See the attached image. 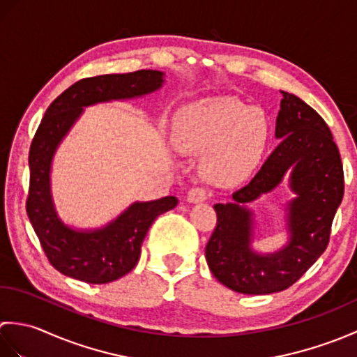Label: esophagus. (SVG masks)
Instances as JSON below:
<instances>
[{
	"instance_id": "obj_1",
	"label": "esophagus",
	"mask_w": 357,
	"mask_h": 357,
	"mask_svg": "<svg viewBox=\"0 0 357 357\" xmlns=\"http://www.w3.org/2000/svg\"><path fill=\"white\" fill-rule=\"evenodd\" d=\"M210 196H211V193L207 190V188L193 187V188H190V190H188L187 199H188V202H202V201L208 199Z\"/></svg>"
}]
</instances>
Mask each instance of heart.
Instances as JSON below:
<instances>
[{
    "label": "heart",
    "mask_w": 357,
    "mask_h": 357,
    "mask_svg": "<svg viewBox=\"0 0 357 357\" xmlns=\"http://www.w3.org/2000/svg\"><path fill=\"white\" fill-rule=\"evenodd\" d=\"M268 136V121L259 109L234 98H208L178 113L173 142L185 155L208 151L202 172L210 183L225 185L244 179L255 169Z\"/></svg>",
    "instance_id": "heart-1"
}]
</instances>
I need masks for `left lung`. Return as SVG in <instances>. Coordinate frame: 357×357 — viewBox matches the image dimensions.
I'll use <instances>...</instances> for the list:
<instances>
[{
	"instance_id": "8db88e82",
	"label": "left lung",
	"mask_w": 357,
	"mask_h": 357,
	"mask_svg": "<svg viewBox=\"0 0 357 357\" xmlns=\"http://www.w3.org/2000/svg\"><path fill=\"white\" fill-rule=\"evenodd\" d=\"M279 146L255 178L233 192V204H216V227L206 245L213 276L244 294H268L291 287L328 245L331 224L344 196V167L327 123L298 96L282 92L276 119ZM292 170L289 229L282 252L261 257L249 248L251 214L240 206L275 188Z\"/></svg>"
}]
</instances>
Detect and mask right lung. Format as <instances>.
I'll return each instance as SVG.
<instances>
[{
  "label": "right lung",
  "instance_id": "1",
  "mask_svg": "<svg viewBox=\"0 0 357 357\" xmlns=\"http://www.w3.org/2000/svg\"><path fill=\"white\" fill-rule=\"evenodd\" d=\"M162 77L158 70H136L79 79L49 105L36 128L29 151L26 211L52 267L66 276L87 284H107L123 278L138 264L150 225L178 204L174 196L135 202L105 229L75 231L58 219L49 185L52 156L82 107L150 93L161 87Z\"/></svg>",
  "mask_w": 357,
  "mask_h": 357
}]
</instances>
